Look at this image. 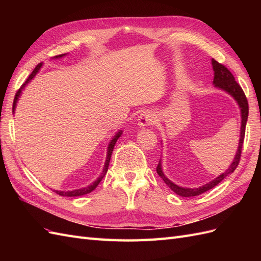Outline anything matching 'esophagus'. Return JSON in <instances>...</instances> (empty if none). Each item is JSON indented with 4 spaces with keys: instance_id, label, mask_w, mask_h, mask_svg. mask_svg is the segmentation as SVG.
I'll return each instance as SVG.
<instances>
[{
    "instance_id": "esophagus-1",
    "label": "esophagus",
    "mask_w": 261,
    "mask_h": 261,
    "mask_svg": "<svg viewBox=\"0 0 261 261\" xmlns=\"http://www.w3.org/2000/svg\"><path fill=\"white\" fill-rule=\"evenodd\" d=\"M155 115L150 112V111H146L143 114L139 116V120H138V124L140 126H147V125H152L155 123Z\"/></svg>"
}]
</instances>
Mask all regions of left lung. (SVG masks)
<instances>
[{
	"mask_svg": "<svg viewBox=\"0 0 261 261\" xmlns=\"http://www.w3.org/2000/svg\"><path fill=\"white\" fill-rule=\"evenodd\" d=\"M212 67L213 70H215V78H213V84H215L216 87L218 88L223 89L224 91L228 92L231 96L238 101V103L241 109V114H242V126H241V138H240V144H239V149L238 152L235 154V158L233 160V163L230 165L223 174H221L217 178L213 180L209 181V183L204 184L201 187L198 188H184L177 186L176 184L171 181L167 176L163 174L162 169H161V162H159L156 167V173L159 174V176L164 180V183L167 184L173 192L175 194L181 196V197H194V196H198L200 194L206 193L210 191L211 188L217 186L221 180H223L228 174H231L234 170L238 168V165L241 160V154H242V148L244 144V137H245V128H246V123H247V117H248V101L246 96L242 89V87L238 84V82L235 81V78L233 74L225 67L223 64L217 62L215 59H212Z\"/></svg>",
	"mask_w": 261,
	"mask_h": 261,
	"instance_id": "1",
	"label": "left lung"
}]
</instances>
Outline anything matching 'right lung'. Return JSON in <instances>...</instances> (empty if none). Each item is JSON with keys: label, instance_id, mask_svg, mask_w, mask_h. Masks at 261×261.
<instances>
[{"label": "right lung", "instance_id": "obj_1", "mask_svg": "<svg viewBox=\"0 0 261 261\" xmlns=\"http://www.w3.org/2000/svg\"><path fill=\"white\" fill-rule=\"evenodd\" d=\"M63 55H65V54H61V55H58V57H55V58H62ZM42 66V63H39V64L36 66V68L33 70V73H31L30 75H29V77L27 78L26 80V82L23 83L22 85H21V87L20 88L17 90V92H16V94H15V98H14V102H13V112H14V110H15V107H16V103H17V100H18V97L20 96V93H21V89L23 88V87H25L31 80H33V78L36 76V74L38 73V70L40 69V67ZM121 134H122V132H118L116 135L114 136V138L111 140V143H110V145H109V148H108V156H107V160H106V164H105V169H103V171H102V174H101V176L94 181V183H92L91 185H89L88 187H85V188H81V189H75V191H72V192H59V191H54L55 193H57L58 195H60V196H66V197H76V196H83V195H86V194H89V193H91L92 191H94V188H96L98 185H99V183L101 181V179L103 178V176L107 174V172H108V168H109V163H110V159H111V154H112V151H113V148H114V145H115V143H116V140L118 139V137L121 136Z\"/></svg>", "mask_w": 261, "mask_h": 261}]
</instances>
